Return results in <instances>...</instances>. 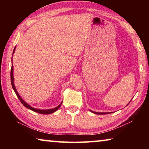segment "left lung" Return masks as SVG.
<instances>
[{
	"label": "left lung",
	"mask_w": 149,
	"mask_h": 149,
	"mask_svg": "<svg viewBox=\"0 0 149 149\" xmlns=\"http://www.w3.org/2000/svg\"><path fill=\"white\" fill-rule=\"evenodd\" d=\"M131 102V101H130ZM129 102V103H130ZM129 103H128V104H129ZM91 111V112H93V113H94V114H109V113H108V112H94V111H92V110H90Z\"/></svg>",
	"instance_id": "8db88e82"
}]
</instances>
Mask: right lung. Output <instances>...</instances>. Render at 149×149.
I'll return each instance as SVG.
<instances>
[{
	"instance_id": "obj_1",
	"label": "right lung",
	"mask_w": 149,
	"mask_h": 149,
	"mask_svg": "<svg viewBox=\"0 0 149 149\" xmlns=\"http://www.w3.org/2000/svg\"><path fill=\"white\" fill-rule=\"evenodd\" d=\"M15 50H16V47H14V51H13V54L15 52ZM12 54V55H13ZM13 70H14V68H13V64H12V68H11V72H10V77H11V84H12V88H13V89L14 91V92L16 93V94L17 95V97H18L19 100H20V102H21L23 105L25 107H26L27 108H28V109L31 110L32 111H33V112H36L37 113H40V114H52V113H53L54 112H56V111L58 109V108L61 107V104L62 102L60 103V104L58 106V107H55L54 108H51V109H47V110H41V109H38V108H33L30 106L29 104H27V102H26L24 101V100L22 99V98L20 97L19 95L18 94V93H17V90L16 89V87H15L14 84V73H13Z\"/></svg>"
}]
</instances>
